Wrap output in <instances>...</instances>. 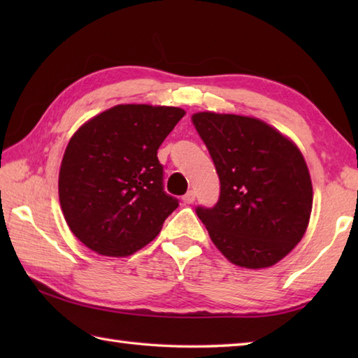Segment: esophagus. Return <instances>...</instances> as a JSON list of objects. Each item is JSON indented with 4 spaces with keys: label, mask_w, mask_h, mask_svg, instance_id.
Here are the masks:
<instances>
[{
    "label": "esophagus",
    "mask_w": 358,
    "mask_h": 358,
    "mask_svg": "<svg viewBox=\"0 0 358 358\" xmlns=\"http://www.w3.org/2000/svg\"><path fill=\"white\" fill-rule=\"evenodd\" d=\"M183 201L186 204H191L195 201V192L194 191H189L186 195H183Z\"/></svg>",
    "instance_id": "34e87169"
}]
</instances>
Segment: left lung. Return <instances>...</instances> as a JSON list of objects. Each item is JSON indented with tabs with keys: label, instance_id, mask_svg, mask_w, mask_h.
Segmentation results:
<instances>
[{
	"label": "left lung",
	"instance_id": "8db88e82",
	"mask_svg": "<svg viewBox=\"0 0 358 358\" xmlns=\"http://www.w3.org/2000/svg\"><path fill=\"white\" fill-rule=\"evenodd\" d=\"M192 123L220 178L215 206L195 209L210 240L241 268L275 264L303 238L313 210V183L301 152L252 117L199 112Z\"/></svg>",
	"mask_w": 358,
	"mask_h": 358
}]
</instances>
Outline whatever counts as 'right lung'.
Returning <instances> with one entry per match:
<instances>
[{"mask_svg": "<svg viewBox=\"0 0 358 358\" xmlns=\"http://www.w3.org/2000/svg\"><path fill=\"white\" fill-rule=\"evenodd\" d=\"M180 108L118 104L73 134L59 167L67 226L96 254L132 255L154 240L178 200L163 187L157 150L185 117Z\"/></svg>", "mask_w": 358, "mask_h": 358, "instance_id": "right-lung-1", "label": "right lung"}]
</instances>
